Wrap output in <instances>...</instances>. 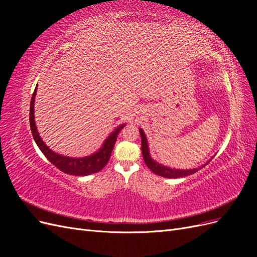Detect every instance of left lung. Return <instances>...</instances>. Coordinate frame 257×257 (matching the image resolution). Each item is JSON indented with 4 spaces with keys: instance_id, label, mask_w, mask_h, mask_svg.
<instances>
[{
    "instance_id": "8db88e82",
    "label": "left lung",
    "mask_w": 257,
    "mask_h": 257,
    "mask_svg": "<svg viewBox=\"0 0 257 257\" xmlns=\"http://www.w3.org/2000/svg\"><path fill=\"white\" fill-rule=\"evenodd\" d=\"M139 133H141V137H142V152H143L144 161L146 163V165L149 167V169L155 175H159L164 178H182V177L195 174L199 169L203 168L210 161H211V159H210L208 162H206V164L201 165L197 168H192V169H179V168H172V167L165 166L151 158L150 151H149V145H148L145 132L142 128H139Z\"/></svg>"
}]
</instances>
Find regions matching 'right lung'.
Masks as SVG:
<instances>
[{
    "label": "right lung",
    "mask_w": 257,
    "mask_h": 257,
    "mask_svg": "<svg viewBox=\"0 0 257 257\" xmlns=\"http://www.w3.org/2000/svg\"><path fill=\"white\" fill-rule=\"evenodd\" d=\"M36 91H37V85L32 95V98H31L30 125H31V131H32L34 141L38 146V148L41 149V151L44 153L45 157L49 160V162H51V164H53L57 168H59L61 172H63L67 175L88 176L102 170L110 159V155L114 147V144L116 142V137H118L119 132L125 126V124H121V125H119L118 127H115L105 139L102 147H100L96 152L88 155V157L71 158V157H66V155L59 154L57 152L52 151L50 148L43 142V139L37 131L35 120H34L35 118L34 102H35Z\"/></svg>",
    "instance_id": "1"
}]
</instances>
